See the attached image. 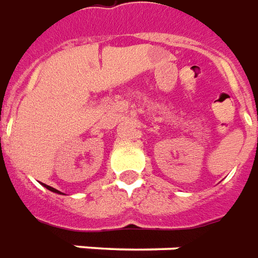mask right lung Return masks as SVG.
Instances as JSON below:
<instances>
[{"label": "right lung", "instance_id": "1", "mask_svg": "<svg viewBox=\"0 0 258 258\" xmlns=\"http://www.w3.org/2000/svg\"><path fill=\"white\" fill-rule=\"evenodd\" d=\"M44 187H46V188L49 189V191H52V192H56V194H61L60 191H57L56 188H53V187H49V185H46V184H44Z\"/></svg>", "mask_w": 258, "mask_h": 258}]
</instances>
